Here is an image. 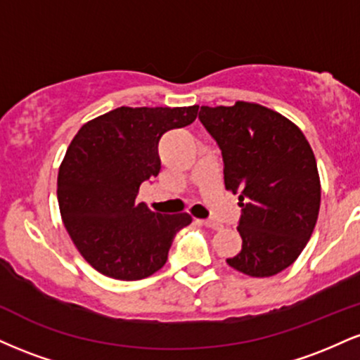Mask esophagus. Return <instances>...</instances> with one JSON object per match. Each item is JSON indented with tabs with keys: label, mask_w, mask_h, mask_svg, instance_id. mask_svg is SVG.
<instances>
[{
	"label": "esophagus",
	"mask_w": 360,
	"mask_h": 360,
	"mask_svg": "<svg viewBox=\"0 0 360 360\" xmlns=\"http://www.w3.org/2000/svg\"><path fill=\"white\" fill-rule=\"evenodd\" d=\"M201 225H205L206 229H212V230H221V225L214 220H200Z\"/></svg>",
	"instance_id": "1"
}]
</instances>
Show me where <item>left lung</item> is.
Instances as JSON below:
<instances>
[{
    "mask_svg": "<svg viewBox=\"0 0 360 360\" xmlns=\"http://www.w3.org/2000/svg\"><path fill=\"white\" fill-rule=\"evenodd\" d=\"M198 118L220 147L225 188L242 206V250L226 262L252 278L278 274L298 259L320 210V177L307 137L255 103L201 106Z\"/></svg>",
    "mask_w": 360,
    "mask_h": 360,
    "instance_id": "obj_1",
    "label": "left lung"
}]
</instances>
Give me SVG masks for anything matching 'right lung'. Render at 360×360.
Here are the masks:
<instances>
[{
    "label": "right lung",
    "mask_w": 360,
    "mask_h": 360,
    "mask_svg": "<svg viewBox=\"0 0 360 360\" xmlns=\"http://www.w3.org/2000/svg\"><path fill=\"white\" fill-rule=\"evenodd\" d=\"M198 117V106H122L81 127L57 177L69 237L91 266L120 281L148 278L166 264L172 240L193 218L137 203L140 184L160 171L159 140Z\"/></svg>",
    "instance_id": "1"
}]
</instances>
